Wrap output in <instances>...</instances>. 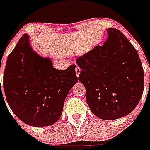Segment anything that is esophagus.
I'll list each match as a JSON object with an SVG mask.
<instances>
[{
  "label": "esophagus",
  "mask_w": 150,
  "mask_h": 150,
  "mask_svg": "<svg viewBox=\"0 0 150 150\" xmlns=\"http://www.w3.org/2000/svg\"><path fill=\"white\" fill-rule=\"evenodd\" d=\"M75 72H76V75H77V77H79V75L80 72H81V69L79 66H76V68H75Z\"/></svg>",
  "instance_id": "obj_1"
}]
</instances>
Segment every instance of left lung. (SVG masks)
<instances>
[{"mask_svg": "<svg viewBox=\"0 0 150 150\" xmlns=\"http://www.w3.org/2000/svg\"><path fill=\"white\" fill-rule=\"evenodd\" d=\"M103 46L78 57L79 80L93 114L103 120L129 114L144 90V71L135 48L117 29H107Z\"/></svg>", "mask_w": 150, "mask_h": 150, "instance_id": "8db88e82", "label": "left lung"}]
</instances>
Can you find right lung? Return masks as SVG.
Returning <instances> with one entry per match:
<instances>
[{
  "label": "right lung",
  "mask_w": 150,
  "mask_h": 150,
  "mask_svg": "<svg viewBox=\"0 0 150 150\" xmlns=\"http://www.w3.org/2000/svg\"><path fill=\"white\" fill-rule=\"evenodd\" d=\"M29 40L23 35L8 56L4 90L11 110L21 121L34 127L48 126L61 117L66 96L78 82L75 64L57 70L50 59L33 50Z\"/></svg>",
  "instance_id": "obj_1"
}]
</instances>
